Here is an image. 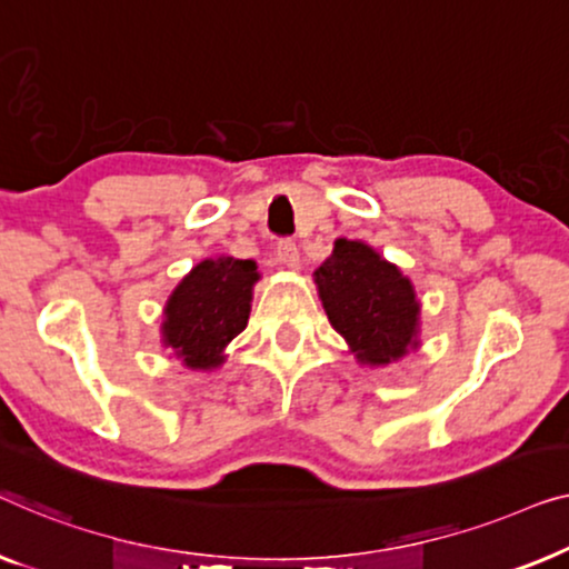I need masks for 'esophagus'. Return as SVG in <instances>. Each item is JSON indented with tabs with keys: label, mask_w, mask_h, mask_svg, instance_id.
<instances>
[{
	"label": "esophagus",
	"mask_w": 569,
	"mask_h": 569,
	"mask_svg": "<svg viewBox=\"0 0 569 569\" xmlns=\"http://www.w3.org/2000/svg\"><path fill=\"white\" fill-rule=\"evenodd\" d=\"M276 262H278V266L288 268V270H299L301 258H299V247H296V242H291V239H283V242H278Z\"/></svg>",
	"instance_id": "obj_1"
}]
</instances>
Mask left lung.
Returning <instances> with one entry per match:
<instances>
[{
    "mask_svg": "<svg viewBox=\"0 0 569 569\" xmlns=\"http://www.w3.org/2000/svg\"><path fill=\"white\" fill-rule=\"evenodd\" d=\"M327 319L363 366H389L420 346V301L410 278L358 239H335L315 270Z\"/></svg>",
    "mask_w": 569,
    "mask_h": 569,
    "instance_id": "8db88e82",
    "label": "left lung"
}]
</instances>
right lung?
<instances>
[{
	"instance_id": "obj_1",
	"label": "right lung",
	"mask_w": 569,
	"mask_h": 569,
	"mask_svg": "<svg viewBox=\"0 0 569 569\" xmlns=\"http://www.w3.org/2000/svg\"><path fill=\"white\" fill-rule=\"evenodd\" d=\"M260 281L254 260L229 254L201 260L170 293L162 342L193 371L219 368L223 350L250 319L252 286Z\"/></svg>"
}]
</instances>
